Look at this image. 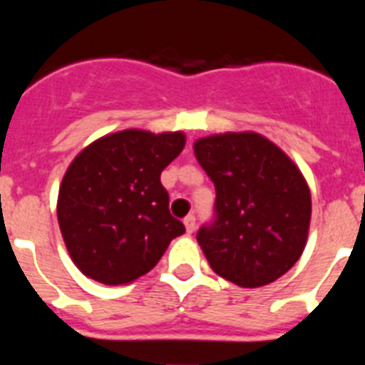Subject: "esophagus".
<instances>
[{"label":"esophagus","instance_id":"esophagus-1","mask_svg":"<svg viewBox=\"0 0 365 365\" xmlns=\"http://www.w3.org/2000/svg\"><path fill=\"white\" fill-rule=\"evenodd\" d=\"M195 225H197V219H195V215H186L185 217V227H186V232L188 234H192L193 230H195Z\"/></svg>","mask_w":365,"mask_h":365}]
</instances>
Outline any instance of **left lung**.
I'll return each instance as SVG.
<instances>
[{
	"label": "left lung",
	"instance_id": "obj_1",
	"mask_svg": "<svg viewBox=\"0 0 365 365\" xmlns=\"http://www.w3.org/2000/svg\"><path fill=\"white\" fill-rule=\"evenodd\" d=\"M193 151L215 186L214 217L197 232L212 269L250 289L282 278L302 256L311 221L298 168L256 133L206 137Z\"/></svg>",
	"mask_w": 365,
	"mask_h": 365
}]
</instances>
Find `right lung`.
<instances>
[{"label":"right lung","mask_w":365,"mask_h":365,"mask_svg":"<svg viewBox=\"0 0 365 365\" xmlns=\"http://www.w3.org/2000/svg\"><path fill=\"white\" fill-rule=\"evenodd\" d=\"M185 135L125 130L98 138L71 163L58 193V222L74 265L122 285L150 272L185 225L160 182Z\"/></svg>","instance_id":"1"}]
</instances>
